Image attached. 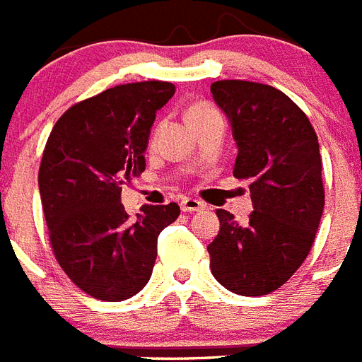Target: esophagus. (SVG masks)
<instances>
[{"mask_svg": "<svg viewBox=\"0 0 362 362\" xmlns=\"http://www.w3.org/2000/svg\"><path fill=\"white\" fill-rule=\"evenodd\" d=\"M180 207L184 213H193V211H200V209H204L206 206L197 199H182Z\"/></svg>", "mask_w": 362, "mask_h": 362, "instance_id": "obj_1", "label": "esophagus"}]
</instances>
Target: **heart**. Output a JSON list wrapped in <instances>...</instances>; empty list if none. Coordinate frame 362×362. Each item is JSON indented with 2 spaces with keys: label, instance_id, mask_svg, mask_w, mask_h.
Listing matches in <instances>:
<instances>
[{
  "label": "heart",
  "instance_id": "b5f03b06",
  "mask_svg": "<svg viewBox=\"0 0 362 362\" xmlns=\"http://www.w3.org/2000/svg\"><path fill=\"white\" fill-rule=\"evenodd\" d=\"M215 111L213 107L206 105V103H197V105H193L187 111V118H194V116H202V115H207V112Z\"/></svg>",
  "mask_w": 362,
  "mask_h": 362
}]
</instances>
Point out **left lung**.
Instances as JSON below:
<instances>
[{
  "mask_svg": "<svg viewBox=\"0 0 362 362\" xmlns=\"http://www.w3.org/2000/svg\"><path fill=\"white\" fill-rule=\"evenodd\" d=\"M211 93L231 124L233 175L250 180L253 213L238 224L216 209L220 231L207 246L213 276L246 297L281 288L304 262L325 209L319 140L308 116L282 90L220 80Z\"/></svg>",
  "mask_w": 362,
  "mask_h": 362,
  "instance_id": "obj_1",
  "label": "left lung"
}]
</instances>
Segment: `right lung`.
<instances>
[{
  "instance_id": "right-lung-1",
  "label": "right lung",
  "mask_w": 362,
  "mask_h": 362,
  "mask_svg": "<svg viewBox=\"0 0 362 362\" xmlns=\"http://www.w3.org/2000/svg\"><path fill=\"white\" fill-rule=\"evenodd\" d=\"M175 94L169 81H138L74 103L56 122L37 184L50 246L81 291L118 303L149 282L156 242L180 207L144 206L134 218L122 185L146 169L144 153L156 111Z\"/></svg>"
}]
</instances>
